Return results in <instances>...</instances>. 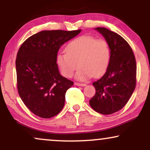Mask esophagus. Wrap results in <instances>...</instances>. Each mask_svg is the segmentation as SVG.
Wrapping results in <instances>:
<instances>
[{
  "label": "esophagus",
  "instance_id": "1",
  "mask_svg": "<svg viewBox=\"0 0 150 150\" xmlns=\"http://www.w3.org/2000/svg\"><path fill=\"white\" fill-rule=\"evenodd\" d=\"M74 85L76 86H81V87H85V86L87 85L85 83H79V82H75Z\"/></svg>",
  "mask_w": 150,
  "mask_h": 150
}]
</instances>
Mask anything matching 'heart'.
Returning a JSON list of instances; mask_svg holds the SVG:
<instances>
[{"label":"heart","mask_w":150,"mask_h":150,"mask_svg":"<svg viewBox=\"0 0 150 150\" xmlns=\"http://www.w3.org/2000/svg\"><path fill=\"white\" fill-rule=\"evenodd\" d=\"M56 59L62 75L67 77L73 76L80 65L76 77L85 80L92 75L101 76L106 72L111 59V49L104 39L82 36L71 41L66 46V51H59Z\"/></svg>","instance_id":"1"}]
</instances>
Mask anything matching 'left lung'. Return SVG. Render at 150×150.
<instances>
[{
    "label": "left lung",
    "instance_id": "1",
    "mask_svg": "<svg viewBox=\"0 0 150 150\" xmlns=\"http://www.w3.org/2000/svg\"><path fill=\"white\" fill-rule=\"evenodd\" d=\"M103 35L111 49L106 72L94 82L96 93L89 105L97 112L109 115L127 104L136 86V61L128 43L121 36L104 28H95Z\"/></svg>",
    "mask_w": 150,
    "mask_h": 150
}]
</instances>
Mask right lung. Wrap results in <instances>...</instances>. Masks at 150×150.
<instances>
[{
  "label": "right lung",
  "mask_w": 150,
  "mask_h": 150,
  "mask_svg": "<svg viewBox=\"0 0 150 150\" xmlns=\"http://www.w3.org/2000/svg\"><path fill=\"white\" fill-rule=\"evenodd\" d=\"M80 32L42 31L26 39L19 49L15 61L18 91L34 114L49 118L63 109L65 93L73 82L60 74L56 55L63 44Z\"/></svg>",
  "instance_id": "right-lung-1"
}]
</instances>
